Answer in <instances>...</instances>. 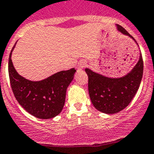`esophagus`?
<instances>
[{"label":"esophagus","mask_w":154,"mask_h":154,"mask_svg":"<svg viewBox=\"0 0 154 154\" xmlns=\"http://www.w3.org/2000/svg\"><path fill=\"white\" fill-rule=\"evenodd\" d=\"M86 67V63L85 62H80L78 65V70H81L84 67Z\"/></svg>","instance_id":"obj_1"}]
</instances>
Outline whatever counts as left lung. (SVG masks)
Wrapping results in <instances>:
<instances>
[{
  "label": "left lung",
  "mask_w": 154,
  "mask_h": 154,
  "mask_svg": "<svg viewBox=\"0 0 154 154\" xmlns=\"http://www.w3.org/2000/svg\"><path fill=\"white\" fill-rule=\"evenodd\" d=\"M117 29L122 33L128 35L135 41L122 26L117 25ZM143 70L141 54L138 62L131 71L120 78L106 77L86 68L85 71L88 75L89 94L94 107L106 114H115L124 109L138 90Z\"/></svg>",
  "instance_id": "obj_1"
}]
</instances>
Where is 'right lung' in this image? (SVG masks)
I'll return each instance as SVG.
<instances>
[{"mask_svg":"<svg viewBox=\"0 0 154 154\" xmlns=\"http://www.w3.org/2000/svg\"><path fill=\"white\" fill-rule=\"evenodd\" d=\"M15 45L10 54L8 73L16 100L26 111L38 119L55 117L64 107L66 90L74 79L76 70H62L41 81L26 80L17 72L13 65L11 54Z\"/></svg>","mask_w":154,"mask_h":154,"instance_id":"right-lung-1","label":"right lung"}]
</instances>
